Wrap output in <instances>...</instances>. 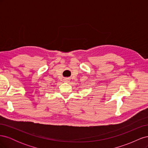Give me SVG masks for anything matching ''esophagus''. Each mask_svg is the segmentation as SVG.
Segmentation results:
<instances>
[{"mask_svg":"<svg viewBox=\"0 0 148 148\" xmlns=\"http://www.w3.org/2000/svg\"><path fill=\"white\" fill-rule=\"evenodd\" d=\"M69 81H70L69 80V78H65L64 79V82H68Z\"/></svg>","mask_w":148,"mask_h":148,"instance_id":"esophagus-1","label":"esophagus"}]
</instances>
